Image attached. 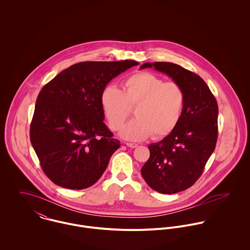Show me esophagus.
Instances as JSON below:
<instances>
[{
    "label": "esophagus",
    "instance_id": "obj_1",
    "mask_svg": "<svg viewBox=\"0 0 250 250\" xmlns=\"http://www.w3.org/2000/svg\"><path fill=\"white\" fill-rule=\"evenodd\" d=\"M126 145H127L128 147H130V148H136V147H138V144H137V143H126Z\"/></svg>",
    "mask_w": 250,
    "mask_h": 250
}]
</instances>
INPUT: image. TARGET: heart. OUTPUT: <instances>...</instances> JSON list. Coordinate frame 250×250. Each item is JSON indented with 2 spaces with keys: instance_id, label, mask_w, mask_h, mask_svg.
<instances>
[{
  "instance_id": "b5f03b06",
  "label": "heart",
  "mask_w": 250,
  "mask_h": 250,
  "mask_svg": "<svg viewBox=\"0 0 250 250\" xmlns=\"http://www.w3.org/2000/svg\"><path fill=\"white\" fill-rule=\"evenodd\" d=\"M182 86L161 77L139 72L128 77L123 90L107 85L101 94V104L109 128L119 130L135 108L136 118L129 121L120 135L128 141H142L152 135L155 139L169 135L177 126L185 106Z\"/></svg>"
}]
</instances>
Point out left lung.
Instances as JSON below:
<instances>
[{
    "mask_svg": "<svg viewBox=\"0 0 250 250\" xmlns=\"http://www.w3.org/2000/svg\"><path fill=\"white\" fill-rule=\"evenodd\" d=\"M182 86L186 101L175 129L148 146L150 157L142 168L145 182L154 190L171 194L191 187L203 172L217 140L218 107L207 83L193 72L171 62H146Z\"/></svg>",
    "mask_w": 250,
    "mask_h": 250,
    "instance_id": "8db88e82",
    "label": "left lung"
}]
</instances>
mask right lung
<instances>
[{"mask_svg":"<svg viewBox=\"0 0 250 250\" xmlns=\"http://www.w3.org/2000/svg\"><path fill=\"white\" fill-rule=\"evenodd\" d=\"M135 61L84 62L43 86L31 123V143L44 173L56 185L83 189L95 184L120 142L103 122L101 94Z\"/></svg>","mask_w":250,"mask_h":250,"instance_id":"1","label":"right lung"}]
</instances>
